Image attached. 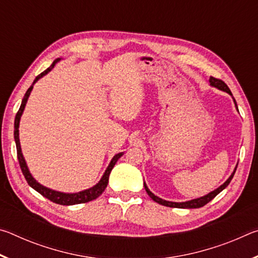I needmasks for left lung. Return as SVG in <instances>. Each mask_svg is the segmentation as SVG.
Wrapping results in <instances>:
<instances>
[{
  "instance_id": "left-lung-1",
  "label": "left lung",
  "mask_w": 258,
  "mask_h": 258,
  "mask_svg": "<svg viewBox=\"0 0 258 258\" xmlns=\"http://www.w3.org/2000/svg\"><path fill=\"white\" fill-rule=\"evenodd\" d=\"M209 83H211L212 86L217 87L218 90H222V91H224V92H226V93H229V94L232 95V93H231V91H230V89L228 87V85H226L223 81L218 80V78H215V77H211V78H209ZM233 101H234V103H235V107H237V102H235L234 99H233ZM237 109H238V107H237ZM235 169H237V166H235L234 171H233L232 174H231V176L223 183V184H222L221 186H218L216 190L209 192L208 195L204 196V197H200V198H197V199H192V200H189V202H184V203L167 202V200H164V199H161V198H159V197H157V196H155L149 189H148V186H147L146 183H145V189H146V191H147V194L149 195V197H150L152 200H154V202L158 203V204H160V205H163V206L174 207V208H200V207L205 206V205H206V204H208L209 202H211V200H213L214 198L216 197V196H217L218 194H220V192H221L222 190H224L225 187L229 185V183L231 182V180H232V177H233V175H234Z\"/></svg>"
}]
</instances>
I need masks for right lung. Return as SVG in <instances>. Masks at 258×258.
<instances>
[{"label": "right lung", "instance_id": "obj_1", "mask_svg": "<svg viewBox=\"0 0 258 258\" xmlns=\"http://www.w3.org/2000/svg\"><path fill=\"white\" fill-rule=\"evenodd\" d=\"M60 59H55L53 61V63L51 64V66L44 71L43 73H41L40 75H38L36 78H35L33 84L30 85L29 89L27 90V92L25 93V97L23 99V101H21V106L19 108L18 112H17L16 115V118H15V141H16V147H17V156H18V160H19V165H20V168H21V172H23L24 176L26 178V181H27L28 184L33 187L34 190H36L37 192H40V194L43 196V197L47 198L51 202H53L55 204H59V205H63V206H71V205H76V204H84V203H89L91 200H94L97 199L100 195L102 194L104 191V189L107 187L108 184V181H109V174H110L111 169L113 168V166L117 163V160H118L121 156H123L124 152H120V154H117L116 156H113V158L111 159L110 164L106 169V172H104L103 176L101 177V180L99 181V183H97L94 186L90 187V189L84 190V191H81V192H76V194H63V192H59V191H54L52 189H49V187L46 186H43L42 184H40L35 178L32 176V174L29 173V169L27 167V165H26V161L24 159V156H23V152H21V148H20V141H19V121H20V117L23 115V111L25 109L26 106V102H27L28 97L30 92H32L33 90V86L35 83H36L38 80H40L41 77H43L44 75H46L47 73H49L52 68L54 67V64L58 62Z\"/></svg>", "mask_w": 258, "mask_h": 258}]
</instances>
